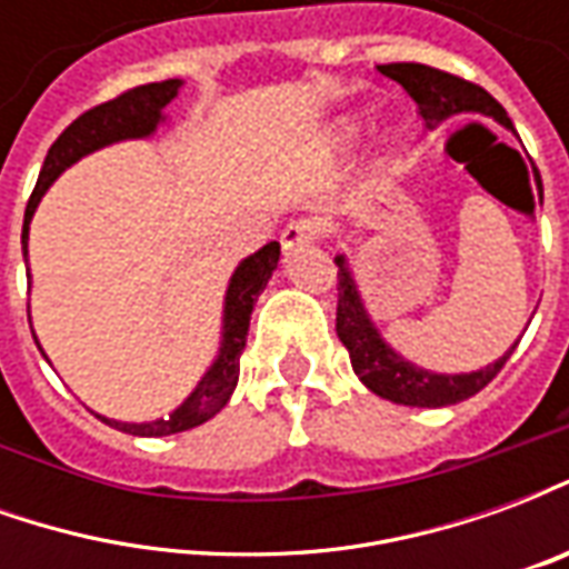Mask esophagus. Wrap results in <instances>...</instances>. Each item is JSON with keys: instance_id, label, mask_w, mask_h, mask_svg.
<instances>
[{"instance_id": "1", "label": "esophagus", "mask_w": 569, "mask_h": 569, "mask_svg": "<svg viewBox=\"0 0 569 569\" xmlns=\"http://www.w3.org/2000/svg\"><path fill=\"white\" fill-rule=\"evenodd\" d=\"M320 240V222L317 219H296V222H289L283 228V234H280V247L286 252H292V249L310 247V243H317Z\"/></svg>"}]
</instances>
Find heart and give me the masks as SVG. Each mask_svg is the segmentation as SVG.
Segmentation results:
<instances>
[{
    "mask_svg": "<svg viewBox=\"0 0 569 569\" xmlns=\"http://www.w3.org/2000/svg\"><path fill=\"white\" fill-rule=\"evenodd\" d=\"M335 133H338V140L341 142H353L359 137V124L357 121H338Z\"/></svg>",
    "mask_w": 569,
    "mask_h": 569,
    "instance_id": "obj_1",
    "label": "heart"
}]
</instances>
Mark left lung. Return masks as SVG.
Wrapping results in <instances>:
<instances>
[{
    "instance_id": "8db88e82",
    "label": "left lung",
    "mask_w": 569,
    "mask_h": 569,
    "mask_svg": "<svg viewBox=\"0 0 569 569\" xmlns=\"http://www.w3.org/2000/svg\"><path fill=\"white\" fill-rule=\"evenodd\" d=\"M378 72L406 88L408 97L418 103L420 118L427 121L429 130H436L453 116L476 112V116L493 118L497 124L515 133L506 109L485 88H478L472 81L457 79V76H448L441 69L423 67V63H383V67H378ZM539 203H542V188H539ZM335 264H338L335 332H338L341 345L350 353V366L357 371V378L375 396L390 399L396 406L411 408L457 406L469 396H476L478 390H485L497 378V371L506 366V359L512 357L518 341L485 369L463 371V375H441V371L420 369V366H415L402 353H396L393 347L383 341L381 329L375 326L369 308L362 301V292H359L357 277H353V268H350L347 256H335Z\"/></svg>"
}]
</instances>
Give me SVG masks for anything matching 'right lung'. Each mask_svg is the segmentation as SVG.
<instances>
[{"label":"right lung","mask_w":569,"mask_h":569,"mask_svg":"<svg viewBox=\"0 0 569 569\" xmlns=\"http://www.w3.org/2000/svg\"><path fill=\"white\" fill-rule=\"evenodd\" d=\"M179 88L182 81H154V84H142V88H133V91L121 93L116 100H109L103 106H93L91 112L79 116L72 124H69L57 142L48 149V158L42 163V173H39V182L32 188V198L27 203V212H23V234H20V243H23V261H27V243H30V222L36 216V207L39 200L44 198V191L54 186V179L63 170H69L72 163L81 161L84 154L91 151H100L112 142L124 140H146L154 130L161 128L167 116L163 109L173 103L179 97ZM277 261H280V243L273 240L268 247H261L259 252H252L247 259L240 261L228 280V289H224V305H222V338H219V350H216V359L210 362V369L203 371V378L198 381V387L179 402V406L167 415V418L142 420V423H128V420H112L97 415V418L109 423V427L121 429V432H130V436H146V439H161V436H173V432H186V429H194L200 423H207L210 418H216L228 399L234 393L237 378H240V353L247 347V332H249V317H252V308L256 301L264 292V286L277 271ZM27 280L32 283V277L27 273ZM39 345V341H36ZM42 350V347H39ZM44 357V350H42Z\"/></svg>","instance_id":"1"}]
</instances>
